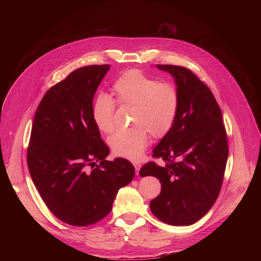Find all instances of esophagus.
I'll return each mask as SVG.
<instances>
[{
	"label": "esophagus",
	"instance_id": "1",
	"mask_svg": "<svg viewBox=\"0 0 261 261\" xmlns=\"http://www.w3.org/2000/svg\"><path fill=\"white\" fill-rule=\"evenodd\" d=\"M134 167H135V171H136V174L138 175V173H139V170H140V168H141V165H140V163H134Z\"/></svg>",
	"mask_w": 261,
	"mask_h": 261
}]
</instances>
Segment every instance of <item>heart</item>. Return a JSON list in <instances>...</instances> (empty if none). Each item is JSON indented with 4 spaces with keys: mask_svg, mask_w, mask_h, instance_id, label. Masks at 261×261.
<instances>
[{
    "mask_svg": "<svg viewBox=\"0 0 261 261\" xmlns=\"http://www.w3.org/2000/svg\"><path fill=\"white\" fill-rule=\"evenodd\" d=\"M120 104L133 105L130 128H120L110 135L108 142L113 152L130 160L141 157L147 145L148 133L164 136L173 126L178 107L179 93L175 85L148 76L138 70H130L113 86ZM116 102L105 92L98 93L92 102L91 113L97 128L109 133L115 127Z\"/></svg>",
    "mask_w": 261,
    "mask_h": 261,
    "instance_id": "obj_1",
    "label": "heart"
}]
</instances>
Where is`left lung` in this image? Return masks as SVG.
I'll use <instances>...</instances> for the list:
<instances>
[{"label": "left lung", "mask_w": 261, "mask_h": 261, "mask_svg": "<svg viewBox=\"0 0 261 261\" xmlns=\"http://www.w3.org/2000/svg\"><path fill=\"white\" fill-rule=\"evenodd\" d=\"M157 68L174 79L179 107L173 126L153 151L165 166L148 162L139 174L161 182L160 194L150 202L154 216L169 225H191L220 193L228 158L226 130L213 93L191 70L173 65Z\"/></svg>", "instance_id": "1"}]
</instances>
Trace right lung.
Segmentation results:
<instances>
[{
	"label": "right lung",
	"instance_id": "1",
	"mask_svg": "<svg viewBox=\"0 0 261 261\" xmlns=\"http://www.w3.org/2000/svg\"><path fill=\"white\" fill-rule=\"evenodd\" d=\"M109 68L74 70L45 93L34 117L27 152L31 177L48 210L72 226L106 217L135 172L126 159H105L109 147L92 118L94 95Z\"/></svg>",
	"mask_w": 261,
	"mask_h": 261
}]
</instances>
